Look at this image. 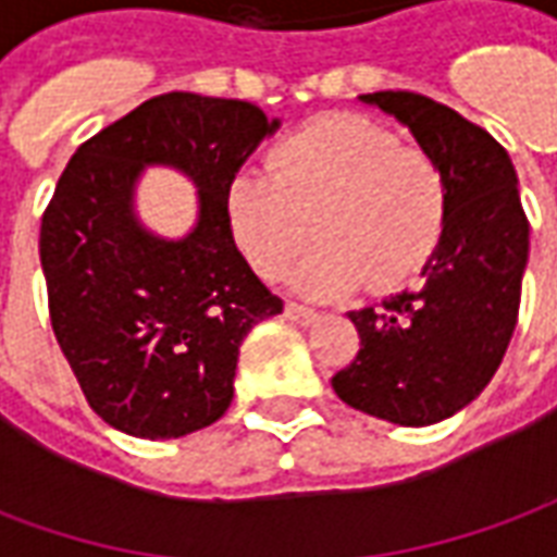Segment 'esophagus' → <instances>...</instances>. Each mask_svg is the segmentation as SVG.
<instances>
[{
	"instance_id": "1",
	"label": "esophagus",
	"mask_w": 557,
	"mask_h": 557,
	"mask_svg": "<svg viewBox=\"0 0 557 557\" xmlns=\"http://www.w3.org/2000/svg\"><path fill=\"white\" fill-rule=\"evenodd\" d=\"M286 315H289L295 325H313L315 319H319L313 307H304L298 301H286Z\"/></svg>"
}]
</instances>
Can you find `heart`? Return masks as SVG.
Wrapping results in <instances>:
<instances>
[{"label":"heart","instance_id":"b5f03b06","mask_svg":"<svg viewBox=\"0 0 557 557\" xmlns=\"http://www.w3.org/2000/svg\"><path fill=\"white\" fill-rule=\"evenodd\" d=\"M226 223L256 274L286 277L313 232L298 286L315 298L370 280L394 289L430 262L447 220V178L426 148L358 113L322 115L283 137L268 170L226 187Z\"/></svg>","mask_w":557,"mask_h":557}]
</instances>
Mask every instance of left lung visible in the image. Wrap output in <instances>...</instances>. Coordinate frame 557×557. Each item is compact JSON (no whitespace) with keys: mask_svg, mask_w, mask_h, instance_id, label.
Returning <instances> with one entry per match:
<instances>
[{"mask_svg":"<svg viewBox=\"0 0 557 557\" xmlns=\"http://www.w3.org/2000/svg\"><path fill=\"white\" fill-rule=\"evenodd\" d=\"M361 101L397 115L442 163L447 220L418 289L351 310L361 349L331 385L351 409L426 426L468 406L502 363L522 298L528 218L513 163L483 127L418 91Z\"/></svg>","mask_w":557,"mask_h":557,"instance_id":"1","label":"left lung"}]
</instances>
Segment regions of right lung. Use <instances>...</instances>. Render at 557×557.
Instances as JSON below:
<instances>
[{"label":"right lung","instance_id":"right-lung-1","mask_svg":"<svg viewBox=\"0 0 557 557\" xmlns=\"http://www.w3.org/2000/svg\"><path fill=\"white\" fill-rule=\"evenodd\" d=\"M268 122L256 103L166 91L86 139L41 218V268L55 343L95 414L137 438H178L223 418L238 346L283 310L235 247L226 187ZM143 162L200 187L184 243L139 231L129 199Z\"/></svg>","mask_w":557,"mask_h":557}]
</instances>
